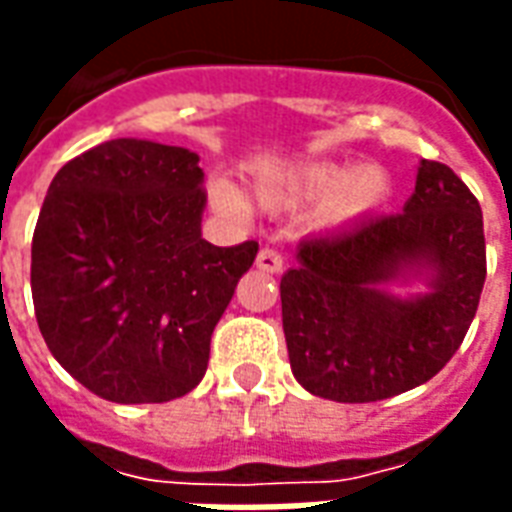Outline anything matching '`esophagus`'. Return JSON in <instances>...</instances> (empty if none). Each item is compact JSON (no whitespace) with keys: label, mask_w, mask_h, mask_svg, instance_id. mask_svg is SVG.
<instances>
[{"label":"esophagus","mask_w":512,"mask_h":512,"mask_svg":"<svg viewBox=\"0 0 512 512\" xmlns=\"http://www.w3.org/2000/svg\"><path fill=\"white\" fill-rule=\"evenodd\" d=\"M257 268L260 271H266V274H279L282 268H285V257L282 252H276V249H260L257 252Z\"/></svg>","instance_id":"34e87169"}]
</instances>
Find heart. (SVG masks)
Wrapping results in <instances>:
<instances>
[{"label":"heart","instance_id":"heart-1","mask_svg":"<svg viewBox=\"0 0 512 512\" xmlns=\"http://www.w3.org/2000/svg\"><path fill=\"white\" fill-rule=\"evenodd\" d=\"M391 195V179L382 168L366 165L352 170L336 162H298L287 165L257 184V198L268 208H298L323 203L320 217L331 225H344L369 217ZM214 200L222 211L238 214L244 203L236 189L217 187Z\"/></svg>","mask_w":512,"mask_h":512}]
</instances>
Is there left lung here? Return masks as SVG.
<instances>
[{
    "instance_id": "obj_1",
    "label": "left lung",
    "mask_w": 512,
    "mask_h": 512,
    "mask_svg": "<svg viewBox=\"0 0 512 512\" xmlns=\"http://www.w3.org/2000/svg\"><path fill=\"white\" fill-rule=\"evenodd\" d=\"M430 274L404 302L381 287ZM486 282L478 198L442 162L423 160L399 214L298 244L279 282L295 380L314 396L366 404L429 382L464 342Z\"/></svg>"
}]
</instances>
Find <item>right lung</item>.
Instances as JSON below:
<instances>
[{"label": "right lung", "instance_id": "obj_1", "mask_svg": "<svg viewBox=\"0 0 512 512\" xmlns=\"http://www.w3.org/2000/svg\"><path fill=\"white\" fill-rule=\"evenodd\" d=\"M195 151L119 138L51 181L32 236V301L48 350L116 404H162L206 374L211 333L257 241L214 246Z\"/></svg>", "mask_w": 512, "mask_h": 512}]
</instances>
